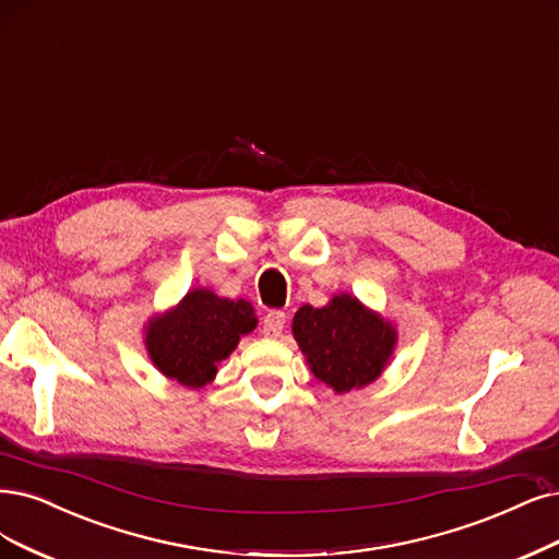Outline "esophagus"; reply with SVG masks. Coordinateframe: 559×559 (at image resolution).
<instances>
[{"mask_svg": "<svg viewBox=\"0 0 559 559\" xmlns=\"http://www.w3.org/2000/svg\"><path fill=\"white\" fill-rule=\"evenodd\" d=\"M285 326V313L283 311H269L262 320V334L269 338H276L283 334Z\"/></svg>", "mask_w": 559, "mask_h": 559, "instance_id": "34e87169", "label": "esophagus"}]
</instances>
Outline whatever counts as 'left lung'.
Here are the masks:
<instances>
[{"instance_id": "8db88e82", "label": "left lung", "mask_w": 559, "mask_h": 559, "mask_svg": "<svg viewBox=\"0 0 559 559\" xmlns=\"http://www.w3.org/2000/svg\"><path fill=\"white\" fill-rule=\"evenodd\" d=\"M293 334L313 376L336 394L376 382L396 347L394 324L347 293L322 308L301 306Z\"/></svg>"}]
</instances>
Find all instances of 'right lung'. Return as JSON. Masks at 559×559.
Masks as SVG:
<instances>
[{
    "label": "right lung",
    "instance_id": "add662e5",
    "mask_svg": "<svg viewBox=\"0 0 559 559\" xmlns=\"http://www.w3.org/2000/svg\"><path fill=\"white\" fill-rule=\"evenodd\" d=\"M258 324L253 306L225 299L206 287H195L173 311L144 326L150 359L165 378L200 389L216 378L218 364L230 357L239 338Z\"/></svg>",
    "mask_w": 559,
    "mask_h": 559
}]
</instances>
